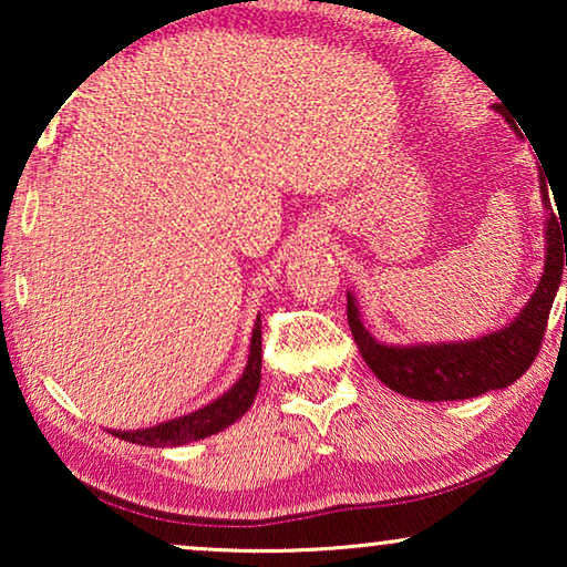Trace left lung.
I'll use <instances>...</instances> for the list:
<instances>
[{
  "label": "left lung",
  "instance_id": "left-lung-1",
  "mask_svg": "<svg viewBox=\"0 0 567 567\" xmlns=\"http://www.w3.org/2000/svg\"><path fill=\"white\" fill-rule=\"evenodd\" d=\"M539 181L542 200L549 212L545 227V274H542L532 299L506 328L487 332L483 338L456 340V343L452 340V343L384 346L363 328L359 305H355L353 293L348 291V328L353 332L363 361L390 390L405 394L410 400L425 402L467 400L514 384L532 367L542 340H545L549 309H553L555 293L560 289L563 266H567V227L563 219L557 221L560 212L555 216L549 208L545 177L539 175Z\"/></svg>",
  "mask_w": 567,
  "mask_h": 567
}]
</instances>
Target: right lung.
I'll list each match as a JSON object with an SVG mask.
<instances>
[{
	"mask_svg": "<svg viewBox=\"0 0 567 567\" xmlns=\"http://www.w3.org/2000/svg\"><path fill=\"white\" fill-rule=\"evenodd\" d=\"M260 315L255 320L252 328V340H250V355H247V367L243 371V377L231 384V390H227L221 398H216L214 402H208L206 408L196 410V413L173 417V421L152 425V429H142V431H111L113 436H118L123 441H131V444H142V446H183L190 444V441H200L206 436H214L224 429H229L231 423L239 421L247 410H250L255 394H258L260 386V367H262V346H260Z\"/></svg>",
	"mask_w": 567,
	"mask_h": 567,
	"instance_id": "obj_1",
	"label": "right lung"
}]
</instances>
